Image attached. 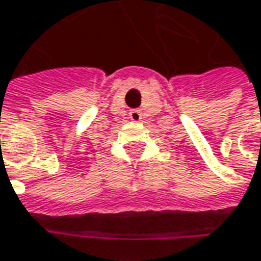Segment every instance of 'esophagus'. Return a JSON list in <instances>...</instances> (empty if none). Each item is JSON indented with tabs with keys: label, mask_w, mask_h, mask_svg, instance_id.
<instances>
[{
	"label": "esophagus",
	"mask_w": 261,
	"mask_h": 261,
	"mask_svg": "<svg viewBox=\"0 0 261 261\" xmlns=\"http://www.w3.org/2000/svg\"><path fill=\"white\" fill-rule=\"evenodd\" d=\"M128 116H130V118L133 120V121H140L141 120V113H140V110H131L130 113H128Z\"/></svg>",
	"instance_id": "1"
}]
</instances>
